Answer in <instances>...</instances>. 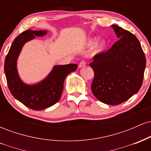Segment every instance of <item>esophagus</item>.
<instances>
[{"label": "esophagus", "mask_w": 151, "mask_h": 151, "mask_svg": "<svg viewBox=\"0 0 151 151\" xmlns=\"http://www.w3.org/2000/svg\"><path fill=\"white\" fill-rule=\"evenodd\" d=\"M86 65V62L85 61H81L79 65V68H81V67H84Z\"/></svg>", "instance_id": "esophagus-1"}]
</instances>
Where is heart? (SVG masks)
Returning <instances> with one entry per match:
<instances>
[{"mask_svg": "<svg viewBox=\"0 0 151 151\" xmlns=\"http://www.w3.org/2000/svg\"><path fill=\"white\" fill-rule=\"evenodd\" d=\"M96 37L89 38V39L87 40V42H86V45L88 47L93 46V45L95 44V42H96ZM106 45V42L105 40L100 41V42H98L94 47V50H94V52L96 53L101 52H102L104 50Z\"/></svg>", "mask_w": 151, "mask_h": 151, "instance_id": "1", "label": "heart"}]
</instances>
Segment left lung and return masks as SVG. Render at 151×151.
<instances>
[{"instance_id":"left-lung-1","label":"left lung","mask_w":151,"mask_h":151,"mask_svg":"<svg viewBox=\"0 0 151 151\" xmlns=\"http://www.w3.org/2000/svg\"><path fill=\"white\" fill-rule=\"evenodd\" d=\"M111 27L119 40L108 51L93 57L89 64L94 72L91 88L100 101L117 105L141 89L146 60L134 35L118 25Z\"/></svg>"}]
</instances>
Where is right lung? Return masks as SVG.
<instances>
[{
  "mask_svg": "<svg viewBox=\"0 0 151 151\" xmlns=\"http://www.w3.org/2000/svg\"><path fill=\"white\" fill-rule=\"evenodd\" d=\"M46 30H27L15 39L7 55L4 71L8 88L13 97L33 110L49 108L58 102L64 89L65 78L77 69V64L55 65L42 81L33 84H26L18 74L17 61L24 45L37 37H43Z\"/></svg>",
  "mask_w": 151,
  "mask_h": 151,
  "instance_id": "1",
  "label": "right lung"
}]
</instances>
